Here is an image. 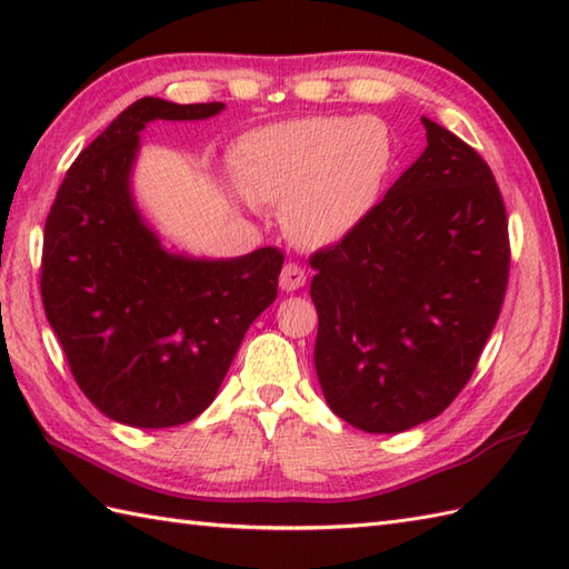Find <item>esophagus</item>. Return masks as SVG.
<instances>
[{
  "instance_id": "1",
  "label": "esophagus",
  "mask_w": 569,
  "mask_h": 569,
  "mask_svg": "<svg viewBox=\"0 0 569 569\" xmlns=\"http://www.w3.org/2000/svg\"><path fill=\"white\" fill-rule=\"evenodd\" d=\"M306 281H308V273H306V269L300 263H296V261H288L286 266H283V271H281V288L283 291H298V288H303L306 286Z\"/></svg>"
}]
</instances>
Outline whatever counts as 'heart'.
Here are the masks:
<instances>
[{
  "mask_svg": "<svg viewBox=\"0 0 569 569\" xmlns=\"http://www.w3.org/2000/svg\"><path fill=\"white\" fill-rule=\"evenodd\" d=\"M232 166L249 200L283 204L288 234L325 247L373 208L393 166V137L371 117L293 119L247 134Z\"/></svg>",
  "mask_w": 569,
  "mask_h": 569,
  "instance_id": "obj_1",
  "label": "heart"
}]
</instances>
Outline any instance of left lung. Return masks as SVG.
Instances as JSON below:
<instances>
[{
    "instance_id": "8db88e82",
    "label": "left lung",
    "mask_w": 569,
    "mask_h": 569,
    "mask_svg": "<svg viewBox=\"0 0 569 569\" xmlns=\"http://www.w3.org/2000/svg\"><path fill=\"white\" fill-rule=\"evenodd\" d=\"M428 147L352 232L310 257L316 369L349 426L403 432L465 389L509 286L491 168L422 117Z\"/></svg>"
}]
</instances>
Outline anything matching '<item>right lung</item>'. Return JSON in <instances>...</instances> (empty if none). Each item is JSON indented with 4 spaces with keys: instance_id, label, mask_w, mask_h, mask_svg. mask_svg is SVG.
I'll return each instance as SVG.
<instances>
[{
    "instance_id": "obj_1",
    "label": "right lung",
    "mask_w": 569,
    "mask_h": 569,
    "mask_svg": "<svg viewBox=\"0 0 569 569\" xmlns=\"http://www.w3.org/2000/svg\"><path fill=\"white\" fill-rule=\"evenodd\" d=\"M222 102L141 98L88 143L43 229L41 298L72 379L107 418L173 428L212 403L249 325L278 293L283 251L239 259L168 253L129 192L139 131L208 119Z\"/></svg>"
}]
</instances>
